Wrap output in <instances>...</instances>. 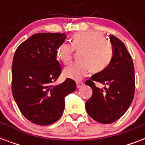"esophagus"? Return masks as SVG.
<instances>
[{
  "mask_svg": "<svg viewBox=\"0 0 145 145\" xmlns=\"http://www.w3.org/2000/svg\"><path fill=\"white\" fill-rule=\"evenodd\" d=\"M83 85H84V83H83V82H80V81L77 82V88H80V87H82V86H83Z\"/></svg>",
  "mask_w": 145,
  "mask_h": 145,
  "instance_id": "34e87169",
  "label": "esophagus"
}]
</instances>
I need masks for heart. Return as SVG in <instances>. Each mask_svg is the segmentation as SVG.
Returning <instances> with one entry per match:
<instances>
[{
	"label": "heart",
	"instance_id": "obj_1",
	"mask_svg": "<svg viewBox=\"0 0 145 145\" xmlns=\"http://www.w3.org/2000/svg\"><path fill=\"white\" fill-rule=\"evenodd\" d=\"M74 50L81 52L80 62L71 64L63 71L65 77L78 80L88 73L101 72L110 64L114 54L112 44L103 35L95 31H80L72 37L71 45L62 43L57 48V58L65 65L70 63Z\"/></svg>",
	"mask_w": 145,
	"mask_h": 145
}]
</instances>
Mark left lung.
<instances>
[{"mask_svg":"<svg viewBox=\"0 0 145 145\" xmlns=\"http://www.w3.org/2000/svg\"><path fill=\"white\" fill-rule=\"evenodd\" d=\"M114 54L110 64L101 72L93 74L85 84L93 89L86 101L88 114L95 121L108 124L120 119L129 108L135 93V71L132 57L123 42L110 35ZM107 85L98 88L94 81Z\"/></svg>","mask_w":145,"mask_h":145,"instance_id":"1","label":"left lung"}]
</instances>
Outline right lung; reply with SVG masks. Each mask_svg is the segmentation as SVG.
<instances>
[{
  "label": "right lung",
  "instance_id": "1",
  "mask_svg": "<svg viewBox=\"0 0 145 145\" xmlns=\"http://www.w3.org/2000/svg\"><path fill=\"white\" fill-rule=\"evenodd\" d=\"M65 33H38L22 43L12 65V93L22 114L33 123L46 126L61 117L65 98L74 92L70 78L52 85L61 74L56 50Z\"/></svg>",
  "mask_w": 145,
  "mask_h": 145
}]
</instances>
